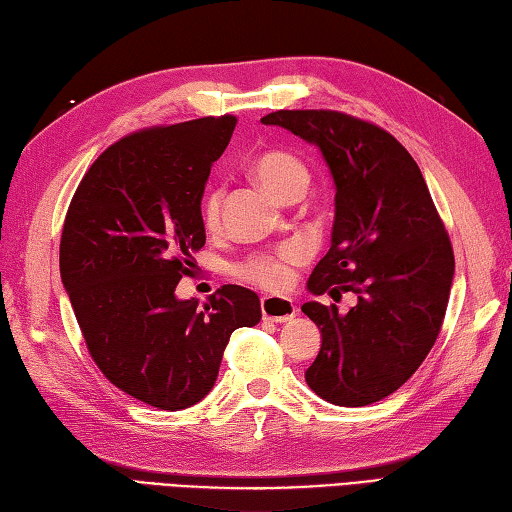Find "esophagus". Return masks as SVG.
<instances>
[{"label":"esophagus","mask_w":512,"mask_h":512,"mask_svg":"<svg viewBox=\"0 0 512 512\" xmlns=\"http://www.w3.org/2000/svg\"><path fill=\"white\" fill-rule=\"evenodd\" d=\"M260 309H263L265 320L271 322H287L296 316V305L294 300L283 298V296H265L260 300Z\"/></svg>","instance_id":"obj_1"}]
</instances>
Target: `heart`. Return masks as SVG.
Returning <instances> with one entry per match:
<instances>
[{
	"instance_id": "obj_1",
	"label": "heart",
	"mask_w": 512,
	"mask_h": 512,
	"mask_svg": "<svg viewBox=\"0 0 512 512\" xmlns=\"http://www.w3.org/2000/svg\"><path fill=\"white\" fill-rule=\"evenodd\" d=\"M252 174L271 196L278 198V201L291 190L307 187L309 181V172L305 165H302V161L296 159L294 154L280 150L260 154L252 165ZM221 201V190H212L205 196L203 221L207 227H214L218 223V216H221ZM302 258H305V249L291 243L285 245L274 256H256L245 260V263L234 267V274L258 287L278 291L291 285V280H294V265H298Z\"/></svg>"
}]
</instances>
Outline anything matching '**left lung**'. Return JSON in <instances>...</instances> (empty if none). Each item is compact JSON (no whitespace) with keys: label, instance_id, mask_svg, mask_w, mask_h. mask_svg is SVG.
Segmentation results:
<instances>
[{"label":"left lung","instance_id":"left-lung-1","mask_svg":"<svg viewBox=\"0 0 512 512\" xmlns=\"http://www.w3.org/2000/svg\"><path fill=\"white\" fill-rule=\"evenodd\" d=\"M316 145L336 185L331 247L307 289L353 291L347 314L309 300L322 333L305 371L316 395L367 406L398 391L435 344L455 258L424 176L389 132L333 110H278L260 119Z\"/></svg>","mask_w":512,"mask_h":512}]
</instances>
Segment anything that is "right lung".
Masks as SVG:
<instances>
[{"label": "right lung", "mask_w": 512, "mask_h": 512, "mask_svg": "<svg viewBox=\"0 0 512 512\" xmlns=\"http://www.w3.org/2000/svg\"><path fill=\"white\" fill-rule=\"evenodd\" d=\"M234 128L225 114L130 134L92 163L66 214L61 283L90 356L114 387L163 411L201 402L232 331L263 316L241 285L203 309L174 294L205 245V183Z\"/></svg>", "instance_id": "add662e5"}]
</instances>
